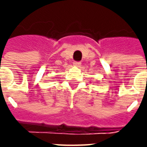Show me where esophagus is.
<instances>
[{
    "label": "esophagus",
    "instance_id": "esophagus-1",
    "mask_svg": "<svg viewBox=\"0 0 147 147\" xmlns=\"http://www.w3.org/2000/svg\"><path fill=\"white\" fill-rule=\"evenodd\" d=\"M73 65L75 66H77V67H79V65H81V62H73Z\"/></svg>",
    "mask_w": 147,
    "mask_h": 147
}]
</instances>
